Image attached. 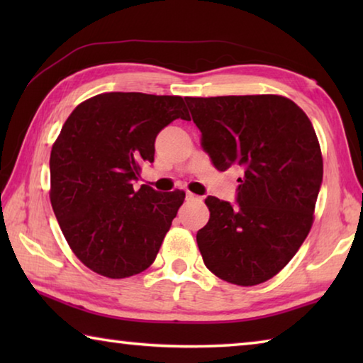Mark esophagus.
Returning a JSON list of instances; mask_svg holds the SVG:
<instances>
[{"label":"esophagus","mask_w":363,"mask_h":363,"mask_svg":"<svg viewBox=\"0 0 363 363\" xmlns=\"http://www.w3.org/2000/svg\"><path fill=\"white\" fill-rule=\"evenodd\" d=\"M187 200H190V201H201V196L195 195V194H190V192H187Z\"/></svg>","instance_id":"1"}]
</instances>
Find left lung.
<instances>
[{"label":"left lung","mask_w":363,"mask_h":363,"mask_svg":"<svg viewBox=\"0 0 363 363\" xmlns=\"http://www.w3.org/2000/svg\"><path fill=\"white\" fill-rule=\"evenodd\" d=\"M214 168L240 167L237 205L206 196L196 232L205 266L233 285L272 279L296 255L314 220L323 162L314 126L281 96L186 97Z\"/></svg>","instance_id":"obj_1"}]
</instances>
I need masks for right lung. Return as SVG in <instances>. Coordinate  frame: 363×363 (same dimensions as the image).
Segmentation results:
<instances>
[{
    "instance_id": "add662e5",
    "label": "right lung",
    "mask_w": 363,
    "mask_h": 363,
    "mask_svg": "<svg viewBox=\"0 0 363 363\" xmlns=\"http://www.w3.org/2000/svg\"><path fill=\"white\" fill-rule=\"evenodd\" d=\"M177 118L190 120L179 96L104 93L64 123L49 196L67 243L96 274L125 279L155 261L186 192L133 186L153 162L157 134Z\"/></svg>"
}]
</instances>
